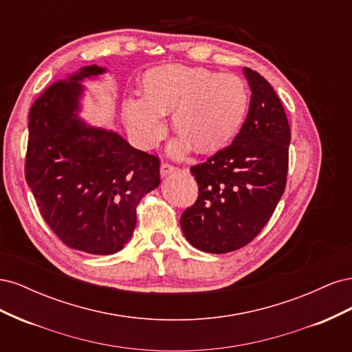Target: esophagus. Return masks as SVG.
I'll use <instances>...</instances> for the list:
<instances>
[{"label":"esophagus","instance_id":"esophagus-1","mask_svg":"<svg viewBox=\"0 0 352 352\" xmlns=\"http://www.w3.org/2000/svg\"><path fill=\"white\" fill-rule=\"evenodd\" d=\"M176 172V167L168 164V163H162V166H160V175H162V177H166L168 175H172Z\"/></svg>","mask_w":352,"mask_h":352}]
</instances>
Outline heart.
Returning <instances> with one entry per match:
<instances>
[{
  "mask_svg": "<svg viewBox=\"0 0 352 352\" xmlns=\"http://www.w3.org/2000/svg\"><path fill=\"white\" fill-rule=\"evenodd\" d=\"M145 95L124 101L123 117L133 141L142 148L155 146L166 133V114H172L176 140L168 151L184 155L190 145L212 153L228 145L247 117L250 92L232 73L202 67L168 65L144 76Z\"/></svg>",
  "mask_w": 352,
  "mask_h": 352,
  "instance_id": "1",
  "label": "heart"
}]
</instances>
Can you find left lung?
Masks as SVG:
<instances>
[{"instance_id":"8db88e82","label":"left lung","mask_w":352,"mask_h":352,"mask_svg":"<svg viewBox=\"0 0 352 352\" xmlns=\"http://www.w3.org/2000/svg\"><path fill=\"white\" fill-rule=\"evenodd\" d=\"M251 101L235 140L190 167L198 199L180 217L192 247L210 254L239 250L258 235L286 186L291 129L283 105L261 74L243 67Z\"/></svg>"}]
</instances>
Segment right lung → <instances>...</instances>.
Returning <instances> with one entry per match:
<instances>
[{
  "label": "right lung",
  "instance_id": "add662e5",
  "mask_svg": "<svg viewBox=\"0 0 352 352\" xmlns=\"http://www.w3.org/2000/svg\"><path fill=\"white\" fill-rule=\"evenodd\" d=\"M105 72L97 65L80 67L34 102L25 166L51 230L67 247L95 255L114 254L129 242L138 204L160 185L157 157L80 117L82 82Z\"/></svg>",
  "mask_w": 352,
  "mask_h": 352
}]
</instances>
